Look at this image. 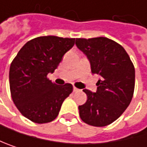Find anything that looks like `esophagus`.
<instances>
[{
	"label": "esophagus",
	"instance_id": "esophagus-1",
	"mask_svg": "<svg viewBox=\"0 0 147 147\" xmlns=\"http://www.w3.org/2000/svg\"><path fill=\"white\" fill-rule=\"evenodd\" d=\"M78 91H79V89H77L76 87H74V92H78Z\"/></svg>",
	"mask_w": 147,
	"mask_h": 147
}]
</instances>
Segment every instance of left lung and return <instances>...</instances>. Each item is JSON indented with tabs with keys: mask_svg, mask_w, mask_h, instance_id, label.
Listing matches in <instances>:
<instances>
[{
	"mask_svg": "<svg viewBox=\"0 0 147 147\" xmlns=\"http://www.w3.org/2000/svg\"><path fill=\"white\" fill-rule=\"evenodd\" d=\"M75 44L90 61L92 73L100 76L96 92L83 90L87 100L79 106L80 116L88 125L107 126L121 115L132 100L134 64L124 48L107 37L76 38Z\"/></svg>",
	"mask_w": 147,
	"mask_h": 147,
	"instance_id": "obj_1",
	"label": "left lung"
}]
</instances>
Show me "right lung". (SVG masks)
<instances>
[{
	"instance_id": "add662e5",
	"label": "right lung",
	"mask_w": 147,
	"mask_h": 147,
	"mask_svg": "<svg viewBox=\"0 0 147 147\" xmlns=\"http://www.w3.org/2000/svg\"><path fill=\"white\" fill-rule=\"evenodd\" d=\"M74 42L75 38L36 37L28 41L13 60L9 70L12 99L30 121L40 124L54 121L73 92L71 84L57 86L47 75L54 73Z\"/></svg>"
}]
</instances>
